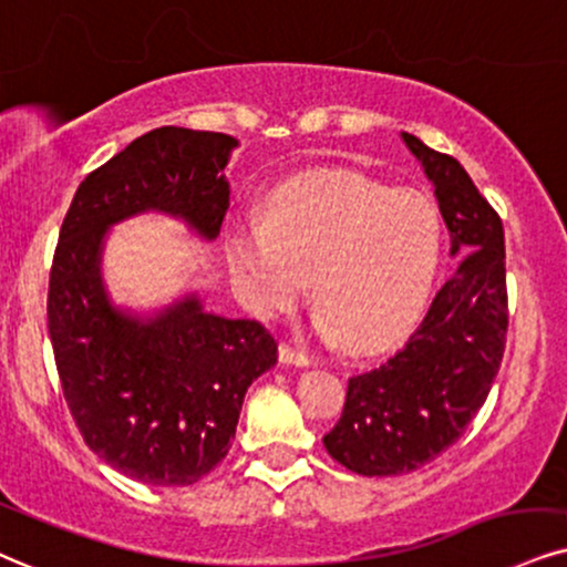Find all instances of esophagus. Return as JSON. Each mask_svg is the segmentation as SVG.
<instances>
[{
  "label": "esophagus",
  "mask_w": 567,
  "mask_h": 567,
  "mask_svg": "<svg viewBox=\"0 0 567 567\" xmlns=\"http://www.w3.org/2000/svg\"><path fill=\"white\" fill-rule=\"evenodd\" d=\"M278 360L286 362V365H310V358H307L305 352H299V349L289 347V344H281L278 347Z\"/></svg>",
  "instance_id": "1"
}]
</instances>
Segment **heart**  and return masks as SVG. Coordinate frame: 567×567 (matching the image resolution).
<instances>
[{
	"label": "heart",
	"mask_w": 567,
	"mask_h": 567,
	"mask_svg": "<svg viewBox=\"0 0 567 567\" xmlns=\"http://www.w3.org/2000/svg\"><path fill=\"white\" fill-rule=\"evenodd\" d=\"M442 218L412 188H386L352 171L286 181L265 202L262 223H236L228 265L260 318L291 310L312 278L316 328L373 352L410 323L436 272Z\"/></svg>",
	"instance_id": "obj_1"
}]
</instances>
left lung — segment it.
Listing matches in <instances>:
<instances>
[{
    "label": "left lung",
    "mask_w": 567,
    "mask_h": 567,
    "mask_svg": "<svg viewBox=\"0 0 567 567\" xmlns=\"http://www.w3.org/2000/svg\"><path fill=\"white\" fill-rule=\"evenodd\" d=\"M402 138L433 184L460 262L408 344L349 379L344 412L323 444L360 476H402L457 442L492 391L507 341L499 215L457 159Z\"/></svg>",
    "instance_id": "8db88e82"
}]
</instances>
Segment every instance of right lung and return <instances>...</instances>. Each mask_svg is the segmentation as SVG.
<instances>
[{
    "label": "right lung",
    "instance_id": "1",
    "mask_svg": "<svg viewBox=\"0 0 567 567\" xmlns=\"http://www.w3.org/2000/svg\"><path fill=\"white\" fill-rule=\"evenodd\" d=\"M234 136L165 125L83 178L62 220L47 320L68 410L83 442L123 476L188 486L215 471L236 436L251 381L278 360L257 320L207 312L186 295L155 316L113 305L102 278L107 230L142 213L218 239Z\"/></svg>",
    "mask_w": 567,
    "mask_h": 567
}]
</instances>
